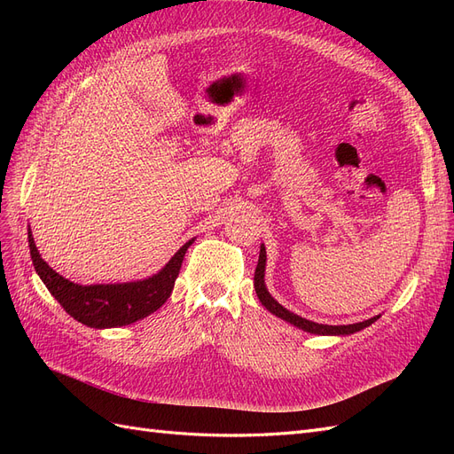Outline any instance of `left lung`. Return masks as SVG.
I'll return each mask as SVG.
<instances>
[{
  "label": "left lung",
  "mask_w": 454,
  "mask_h": 454,
  "mask_svg": "<svg viewBox=\"0 0 454 454\" xmlns=\"http://www.w3.org/2000/svg\"><path fill=\"white\" fill-rule=\"evenodd\" d=\"M265 263H267V252H265V246L261 244V250H259V261H257V267H255V274H254V287H255V294L261 301V305H263L269 312H272L274 316H278V318L290 322L292 325L303 329L307 333H314V335H350L360 332V329L371 325L373 322L379 320V316H373V318L358 322V324H348V325H327V324H316L310 322L307 318H301V316L290 312L287 309H284L277 299H274L267 286H265Z\"/></svg>",
  "instance_id": "obj_1"
}]
</instances>
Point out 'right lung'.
<instances>
[{"label": "right lung", "mask_w": 454, "mask_h": 454, "mask_svg": "<svg viewBox=\"0 0 454 454\" xmlns=\"http://www.w3.org/2000/svg\"><path fill=\"white\" fill-rule=\"evenodd\" d=\"M32 263L39 278L43 280L51 295L77 322L89 327L106 329L138 322L164 305L174 290V282L180 274L184 255L193 240L185 242L174 257L157 274L144 280L125 284H90L81 286L60 277L41 259L32 231H28Z\"/></svg>", "instance_id": "add662e5"}]
</instances>
